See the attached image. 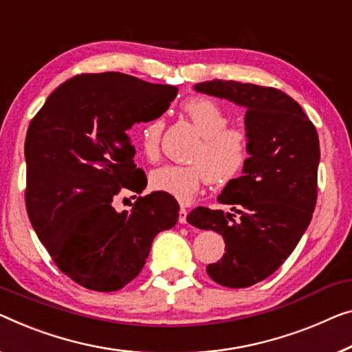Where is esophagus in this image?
<instances>
[{
  "label": "esophagus",
  "mask_w": 352,
  "mask_h": 352,
  "mask_svg": "<svg viewBox=\"0 0 352 352\" xmlns=\"http://www.w3.org/2000/svg\"><path fill=\"white\" fill-rule=\"evenodd\" d=\"M186 217H188V210L185 207H182L180 212H178V223L186 224Z\"/></svg>",
  "instance_id": "1"
}]
</instances>
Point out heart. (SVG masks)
<instances>
[{"instance_id": "obj_1", "label": "heart", "mask_w": 352, "mask_h": 352, "mask_svg": "<svg viewBox=\"0 0 352 352\" xmlns=\"http://www.w3.org/2000/svg\"><path fill=\"white\" fill-rule=\"evenodd\" d=\"M183 112L202 135L191 153L192 164L158 167L151 172L150 185L188 204L207 182L228 185L242 174L250 158V139L243 128L228 126V113L212 99L190 98L183 104ZM162 129L161 117L140 126L139 142L150 160L158 156Z\"/></svg>"}]
</instances>
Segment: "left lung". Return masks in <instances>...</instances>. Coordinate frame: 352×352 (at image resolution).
Returning <instances> with one entry per match:
<instances>
[{
  "instance_id": "left-lung-1",
  "label": "left lung",
  "mask_w": 352,
  "mask_h": 352,
  "mask_svg": "<svg viewBox=\"0 0 352 352\" xmlns=\"http://www.w3.org/2000/svg\"><path fill=\"white\" fill-rule=\"evenodd\" d=\"M194 90L246 109L250 158L242 177L224 186L223 210L197 207L186 221L223 235L226 253L207 274L226 287H248L285 262L311 221L318 197L319 139L298 102L276 88L210 80Z\"/></svg>"
}]
</instances>
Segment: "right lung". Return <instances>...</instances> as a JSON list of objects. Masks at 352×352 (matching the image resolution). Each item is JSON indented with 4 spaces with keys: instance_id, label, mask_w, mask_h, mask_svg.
<instances>
[{
    "instance_id": "obj_1",
    "label": "right lung",
    "mask_w": 352,
    "mask_h": 352,
    "mask_svg": "<svg viewBox=\"0 0 352 352\" xmlns=\"http://www.w3.org/2000/svg\"><path fill=\"white\" fill-rule=\"evenodd\" d=\"M177 91L122 72L80 74L31 120L26 212L58 269L87 289H122L140 274L156 235L178 221L177 201L161 191L138 197L131 210L112 206L123 188L140 194L146 186L131 128L161 117Z\"/></svg>"
}]
</instances>
